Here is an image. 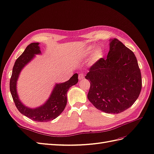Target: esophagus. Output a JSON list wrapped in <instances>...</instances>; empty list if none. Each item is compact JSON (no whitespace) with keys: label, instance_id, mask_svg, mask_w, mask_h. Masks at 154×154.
Here are the masks:
<instances>
[{"label":"esophagus","instance_id":"1","mask_svg":"<svg viewBox=\"0 0 154 154\" xmlns=\"http://www.w3.org/2000/svg\"><path fill=\"white\" fill-rule=\"evenodd\" d=\"M84 77H85V75L83 73H79V80L83 79H84Z\"/></svg>","mask_w":154,"mask_h":154}]
</instances>
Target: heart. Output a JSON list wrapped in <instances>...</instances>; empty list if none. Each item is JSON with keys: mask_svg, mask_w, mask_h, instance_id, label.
I'll list each match as a JSON object with an SVG mask.
<instances>
[{"mask_svg": "<svg viewBox=\"0 0 154 154\" xmlns=\"http://www.w3.org/2000/svg\"><path fill=\"white\" fill-rule=\"evenodd\" d=\"M94 50V47L92 46H89V47L87 48V49L86 50V53L87 54H90L92 51ZM103 57V52L102 49L98 48L94 52L93 54L92 55L91 57V62L92 63H96L98 61L100 60H101Z\"/></svg>", "mask_w": 154, "mask_h": 154, "instance_id": "1", "label": "heart"}]
</instances>
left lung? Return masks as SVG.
I'll list each match as a JSON object with an SVG mask.
<instances>
[{"instance_id": "left-lung-1", "label": "left lung", "mask_w": 154, "mask_h": 154, "mask_svg": "<svg viewBox=\"0 0 154 154\" xmlns=\"http://www.w3.org/2000/svg\"><path fill=\"white\" fill-rule=\"evenodd\" d=\"M85 79L91 83L89 101L107 113H119L129 108L142 88L137 58L117 38L111 40L107 58L94 63Z\"/></svg>"}]
</instances>
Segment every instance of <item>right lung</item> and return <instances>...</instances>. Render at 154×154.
Wrapping results in <instances>:
<instances>
[{
	"mask_svg": "<svg viewBox=\"0 0 154 154\" xmlns=\"http://www.w3.org/2000/svg\"><path fill=\"white\" fill-rule=\"evenodd\" d=\"M38 45V42L29 45L22 54L16 60L10 80V90L14 103L21 114L35 121L46 122L56 119L65 109L67 104V92L71 87L78 83V74L75 73L65 83L56 84L48 100L41 106L33 109L23 105L17 93V81L25 66L34 58L35 54H41Z\"/></svg>",
	"mask_w": 154,
	"mask_h": 154,
	"instance_id": "right-lung-1",
	"label": "right lung"
}]
</instances>
